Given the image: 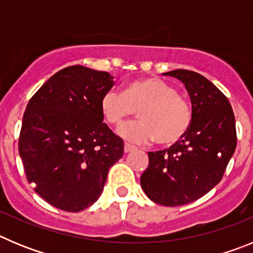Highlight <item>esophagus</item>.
<instances>
[{
    "instance_id": "1",
    "label": "esophagus",
    "mask_w": 253,
    "mask_h": 253,
    "mask_svg": "<svg viewBox=\"0 0 253 253\" xmlns=\"http://www.w3.org/2000/svg\"><path fill=\"white\" fill-rule=\"evenodd\" d=\"M135 151V147L131 146V144H129V143H125L124 144V152L125 153H130V152Z\"/></svg>"
}]
</instances>
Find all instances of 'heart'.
Here are the masks:
<instances>
[{"label":"heart","instance_id":"heart-1","mask_svg":"<svg viewBox=\"0 0 253 253\" xmlns=\"http://www.w3.org/2000/svg\"><path fill=\"white\" fill-rule=\"evenodd\" d=\"M101 115L107 124L119 126L138 111V122L119 129V135L131 143L171 146L189 130L193 110L184 96L172 84L157 77H143L129 81L123 92L107 91L100 100Z\"/></svg>","mask_w":253,"mask_h":253}]
</instances>
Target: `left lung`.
Returning a JSON list of instances; mask_svg holds the SVG:
<instances>
[{
    "label": "left lung",
    "instance_id": "obj_1",
    "mask_svg": "<svg viewBox=\"0 0 253 253\" xmlns=\"http://www.w3.org/2000/svg\"><path fill=\"white\" fill-rule=\"evenodd\" d=\"M180 80L189 92L193 120L185 137L169 149L148 152L140 185L152 202L165 207L193 203L222 180L237 146L236 120L228 99L199 73H163Z\"/></svg>",
    "mask_w": 253,
    "mask_h": 253
}]
</instances>
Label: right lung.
Here are the masks:
<instances>
[{"label": "right lung", "instance_id": "right-lung-1", "mask_svg": "<svg viewBox=\"0 0 253 253\" xmlns=\"http://www.w3.org/2000/svg\"><path fill=\"white\" fill-rule=\"evenodd\" d=\"M110 73L84 66L60 69L26 106L19 153L29 184L53 207L81 211L100 198L124 143L105 123L100 100Z\"/></svg>", "mask_w": 253, "mask_h": 253}]
</instances>
